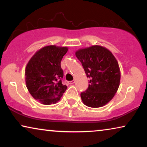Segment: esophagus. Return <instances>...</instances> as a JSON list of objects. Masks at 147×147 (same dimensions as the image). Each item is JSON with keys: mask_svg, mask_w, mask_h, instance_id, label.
<instances>
[{"mask_svg": "<svg viewBox=\"0 0 147 147\" xmlns=\"http://www.w3.org/2000/svg\"><path fill=\"white\" fill-rule=\"evenodd\" d=\"M74 83H75V80H73V81L68 82V84H74Z\"/></svg>", "mask_w": 147, "mask_h": 147, "instance_id": "34e87169", "label": "esophagus"}]
</instances>
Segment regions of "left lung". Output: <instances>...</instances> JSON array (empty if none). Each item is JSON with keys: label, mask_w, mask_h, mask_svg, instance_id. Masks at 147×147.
<instances>
[{"label": "left lung", "mask_w": 147, "mask_h": 147, "mask_svg": "<svg viewBox=\"0 0 147 147\" xmlns=\"http://www.w3.org/2000/svg\"><path fill=\"white\" fill-rule=\"evenodd\" d=\"M76 56L90 78L88 88L80 96L83 103L90 108L107 104L117 92L120 69L112 52L101 45H92L76 51Z\"/></svg>", "instance_id": "left-lung-1"}]
</instances>
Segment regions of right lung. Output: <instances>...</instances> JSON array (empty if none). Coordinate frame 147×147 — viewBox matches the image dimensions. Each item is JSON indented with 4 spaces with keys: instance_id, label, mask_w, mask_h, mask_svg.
Segmentation results:
<instances>
[{
    "instance_id": "add662e5",
    "label": "right lung",
    "mask_w": 147,
    "mask_h": 147,
    "mask_svg": "<svg viewBox=\"0 0 147 147\" xmlns=\"http://www.w3.org/2000/svg\"><path fill=\"white\" fill-rule=\"evenodd\" d=\"M67 47L47 45L38 50L25 67V83L33 97L44 105L55 104L67 86L61 83L63 71L61 61Z\"/></svg>"
}]
</instances>
